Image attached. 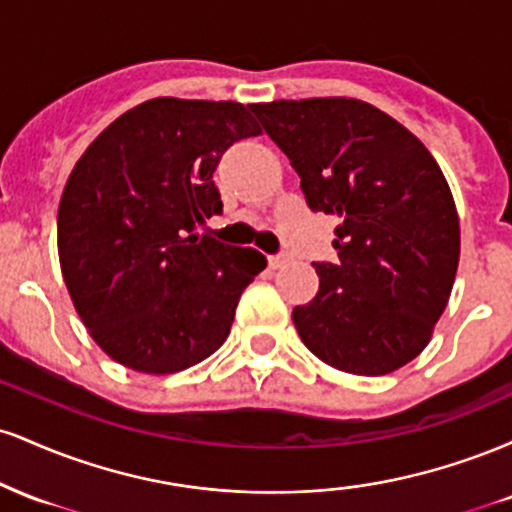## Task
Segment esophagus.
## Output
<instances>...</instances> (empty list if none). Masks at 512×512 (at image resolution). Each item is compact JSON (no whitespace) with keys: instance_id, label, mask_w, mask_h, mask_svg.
<instances>
[{"instance_id":"34e87169","label":"esophagus","mask_w":512,"mask_h":512,"mask_svg":"<svg viewBox=\"0 0 512 512\" xmlns=\"http://www.w3.org/2000/svg\"><path fill=\"white\" fill-rule=\"evenodd\" d=\"M289 262H291L289 255H272V257H269V267H272V269L284 267V264H289Z\"/></svg>"}]
</instances>
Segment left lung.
<instances>
[{"label": "left lung", "instance_id": "1", "mask_svg": "<svg viewBox=\"0 0 512 512\" xmlns=\"http://www.w3.org/2000/svg\"><path fill=\"white\" fill-rule=\"evenodd\" d=\"M250 110L289 156L308 207L339 216V260L313 264L320 289L293 308L303 344L344 373L402 368L431 342L460 262V219L436 158L356 98Z\"/></svg>", "mask_w": 512, "mask_h": 512}]
</instances>
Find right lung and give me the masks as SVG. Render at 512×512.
I'll return each instance as SVG.
<instances>
[{
    "label": "right lung",
    "mask_w": 512,
    "mask_h": 512,
    "mask_svg": "<svg viewBox=\"0 0 512 512\" xmlns=\"http://www.w3.org/2000/svg\"><path fill=\"white\" fill-rule=\"evenodd\" d=\"M262 129L243 103L154 98L93 139L64 185L57 250L88 334L149 375L185 370L231 332L262 252L199 236L221 214L223 151Z\"/></svg>",
    "instance_id": "add662e5"
}]
</instances>
